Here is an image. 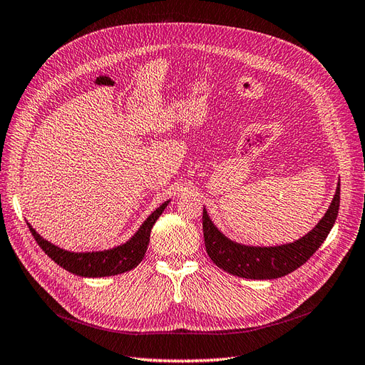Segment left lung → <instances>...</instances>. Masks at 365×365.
<instances>
[{
	"instance_id": "left-lung-1",
	"label": "left lung",
	"mask_w": 365,
	"mask_h": 365,
	"mask_svg": "<svg viewBox=\"0 0 365 365\" xmlns=\"http://www.w3.org/2000/svg\"><path fill=\"white\" fill-rule=\"evenodd\" d=\"M339 211V182L326 214L309 231L294 243L279 246H249L227 238L218 229L203 207V237L206 252L212 263L227 274L249 279H274L284 277L303 266L324 243L335 225Z\"/></svg>"
}]
</instances>
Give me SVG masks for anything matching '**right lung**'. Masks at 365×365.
<instances>
[{
    "label": "right lung",
    "instance_id": "right-lung-1",
    "mask_svg": "<svg viewBox=\"0 0 365 365\" xmlns=\"http://www.w3.org/2000/svg\"><path fill=\"white\" fill-rule=\"evenodd\" d=\"M168 203L170 200H166L158 207V210L153 211L128 242H125L119 246H114L111 249H103V251H93V252L67 251V249H62L53 243L47 242L46 238H43L35 231L29 222H27V226L36 240V243L41 246V249H43V251L53 259L56 264L64 267L66 270H68V272L79 277H88V278L111 277V275L128 272V270L134 269L142 262L150 243V234H151L153 225L158 222V218L162 215Z\"/></svg>",
    "mask_w": 365,
    "mask_h": 365
}]
</instances>
